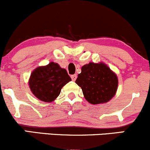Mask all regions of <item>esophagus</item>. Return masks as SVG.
I'll return each instance as SVG.
<instances>
[{"label":"esophagus","mask_w":150,"mask_h":150,"mask_svg":"<svg viewBox=\"0 0 150 150\" xmlns=\"http://www.w3.org/2000/svg\"><path fill=\"white\" fill-rule=\"evenodd\" d=\"M77 76L76 74H75V75H71V79H72V80H73V81H75V80L77 79Z\"/></svg>","instance_id":"34e87169"}]
</instances>
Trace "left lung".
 <instances>
[{"instance_id":"1","label":"left lung","mask_w":150,"mask_h":150,"mask_svg":"<svg viewBox=\"0 0 150 150\" xmlns=\"http://www.w3.org/2000/svg\"><path fill=\"white\" fill-rule=\"evenodd\" d=\"M75 83L81 87L89 103H106L115 96L118 88L117 75L104 63H89L82 67Z\"/></svg>"}]
</instances>
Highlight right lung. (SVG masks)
I'll list each match as a JSON object with an SVG mask.
<instances>
[{
  "instance_id": "right-lung-1",
  "label": "right lung",
  "mask_w": 150,
  "mask_h": 150,
  "mask_svg": "<svg viewBox=\"0 0 150 150\" xmlns=\"http://www.w3.org/2000/svg\"><path fill=\"white\" fill-rule=\"evenodd\" d=\"M70 81L71 78L66 70L61 68L58 63L51 62L33 70L29 80V86L37 99L51 102L58 97L63 86Z\"/></svg>"
}]
</instances>
